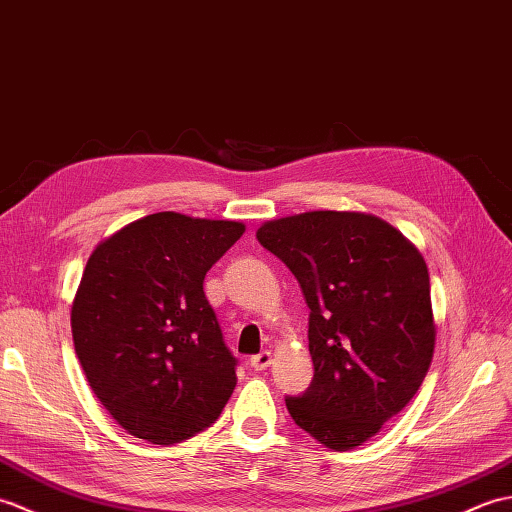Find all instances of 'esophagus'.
I'll return each mask as SVG.
<instances>
[{
    "label": "esophagus",
    "instance_id": "esophagus-1",
    "mask_svg": "<svg viewBox=\"0 0 512 512\" xmlns=\"http://www.w3.org/2000/svg\"><path fill=\"white\" fill-rule=\"evenodd\" d=\"M271 359H274V355H271L269 350H263V352H258V355H254L252 359H249V363H252L254 370H267Z\"/></svg>",
    "mask_w": 512,
    "mask_h": 512
}]
</instances>
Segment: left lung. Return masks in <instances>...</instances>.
<instances>
[{
    "mask_svg": "<svg viewBox=\"0 0 512 512\" xmlns=\"http://www.w3.org/2000/svg\"><path fill=\"white\" fill-rule=\"evenodd\" d=\"M256 238L298 278L311 309L315 374L287 410L320 445L355 449L414 399L434 357L425 258L366 212L293 214L263 223Z\"/></svg>",
    "mask_w": 512,
    "mask_h": 512,
    "instance_id": "obj_1",
    "label": "left lung"
}]
</instances>
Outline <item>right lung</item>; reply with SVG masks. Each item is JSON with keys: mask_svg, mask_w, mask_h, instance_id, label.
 <instances>
[{"mask_svg": "<svg viewBox=\"0 0 512 512\" xmlns=\"http://www.w3.org/2000/svg\"><path fill=\"white\" fill-rule=\"evenodd\" d=\"M243 232L241 221L157 212L89 256L72 302L74 350L127 434L173 445L210 427L230 401L236 359L203 278Z\"/></svg>", "mask_w": 512, "mask_h": 512, "instance_id": "obj_1", "label": "right lung"}]
</instances>
